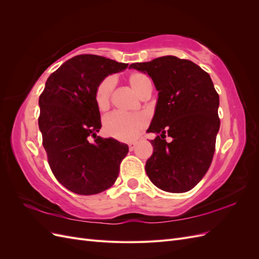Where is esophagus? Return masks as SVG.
Returning <instances> with one entry per match:
<instances>
[{"mask_svg": "<svg viewBox=\"0 0 259 259\" xmlns=\"http://www.w3.org/2000/svg\"><path fill=\"white\" fill-rule=\"evenodd\" d=\"M135 147H136V143H135V142H132V143H130V144H128V148H130V150H131V151L134 150Z\"/></svg>", "mask_w": 259, "mask_h": 259, "instance_id": "obj_1", "label": "esophagus"}]
</instances>
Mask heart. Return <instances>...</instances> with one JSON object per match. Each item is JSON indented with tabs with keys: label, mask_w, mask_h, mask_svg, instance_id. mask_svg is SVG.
<instances>
[{
	"label": "heart",
	"mask_w": 259,
	"mask_h": 259,
	"mask_svg": "<svg viewBox=\"0 0 259 259\" xmlns=\"http://www.w3.org/2000/svg\"><path fill=\"white\" fill-rule=\"evenodd\" d=\"M128 82L134 92L139 95L144 86L150 82L148 76L135 72L132 73L128 77ZM114 88V79L112 76H108L100 82L95 92V101L100 110H104L109 105L111 98V94ZM147 125V121L142 115H130L122 112H112L108 114L104 119V130L106 134L115 139L123 140V142H131L135 139L139 133L142 132Z\"/></svg>",
	"instance_id": "heart-1"
}]
</instances>
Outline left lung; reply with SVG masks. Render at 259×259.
<instances>
[{
    "mask_svg": "<svg viewBox=\"0 0 259 259\" xmlns=\"http://www.w3.org/2000/svg\"><path fill=\"white\" fill-rule=\"evenodd\" d=\"M130 68L151 77L159 92L147 133L158 134L146 173L161 190H191L208 170L221 126L219 96L204 70L188 59L163 56ZM172 137L167 143L165 137Z\"/></svg>",
    "mask_w": 259,
    "mask_h": 259,
    "instance_id": "left-lung-1",
    "label": "left lung"
}]
</instances>
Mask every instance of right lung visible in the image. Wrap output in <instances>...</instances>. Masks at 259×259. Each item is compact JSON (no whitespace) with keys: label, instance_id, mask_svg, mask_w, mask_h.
Here are the masks:
<instances>
[{"label":"right lung","instance_id":"add662e5","mask_svg":"<svg viewBox=\"0 0 259 259\" xmlns=\"http://www.w3.org/2000/svg\"><path fill=\"white\" fill-rule=\"evenodd\" d=\"M127 66L97 55H77L45 83L38 99L43 147L54 176L74 193L103 192L119 176L128 146L96 135L101 121L95 92L106 76Z\"/></svg>","mask_w":259,"mask_h":259}]
</instances>
